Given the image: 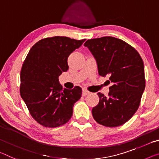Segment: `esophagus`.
Here are the masks:
<instances>
[{
    "label": "esophagus",
    "mask_w": 159,
    "mask_h": 159,
    "mask_svg": "<svg viewBox=\"0 0 159 159\" xmlns=\"http://www.w3.org/2000/svg\"><path fill=\"white\" fill-rule=\"evenodd\" d=\"M89 94H90V92L89 91V90H87L86 89H83V92H82V95H87Z\"/></svg>",
    "instance_id": "1"
}]
</instances>
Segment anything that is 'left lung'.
I'll list each match as a JSON object with an SVG mask.
<instances>
[{
  "label": "left lung",
  "instance_id": "left-lung-1",
  "mask_svg": "<svg viewBox=\"0 0 159 159\" xmlns=\"http://www.w3.org/2000/svg\"><path fill=\"white\" fill-rule=\"evenodd\" d=\"M88 47L96 60L98 74L109 76L108 96L98 93L99 103L92 109L94 120L105 127H118L137 112L145 89L144 66L134 47L112 37L88 39Z\"/></svg>",
  "mask_w": 159,
  "mask_h": 159
}]
</instances>
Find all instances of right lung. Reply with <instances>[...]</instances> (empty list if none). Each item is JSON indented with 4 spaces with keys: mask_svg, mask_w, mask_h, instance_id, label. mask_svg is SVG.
I'll list each match as a JSON object with an SVG mask.
<instances>
[{
    "mask_svg": "<svg viewBox=\"0 0 159 159\" xmlns=\"http://www.w3.org/2000/svg\"><path fill=\"white\" fill-rule=\"evenodd\" d=\"M85 39L56 36L42 39L30 49L20 71V93L32 117L46 127L69 122L82 89L63 90L59 76L69 69L67 59Z\"/></svg>",
    "mask_w": 159,
    "mask_h": 159,
    "instance_id": "add662e5",
    "label": "right lung"
}]
</instances>
